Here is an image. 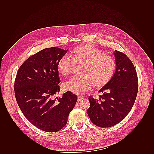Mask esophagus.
Wrapping results in <instances>:
<instances>
[{
	"label": "esophagus",
	"instance_id": "obj_1",
	"mask_svg": "<svg viewBox=\"0 0 154 154\" xmlns=\"http://www.w3.org/2000/svg\"><path fill=\"white\" fill-rule=\"evenodd\" d=\"M83 99H84V97H81V96H78V97H77V100H78V101L82 100Z\"/></svg>",
	"mask_w": 154,
	"mask_h": 154
}]
</instances>
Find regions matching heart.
Wrapping results in <instances>:
<instances>
[{
    "mask_svg": "<svg viewBox=\"0 0 154 154\" xmlns=\"http://www.w3.org/2000/svg\"><path fill=\"white\" fill-rule=\"evenodd\" d=\"M71 60L66 55L61 57L57 67L60 73L68 76L75 65H83L80 70L82 76L75 77L65 81L63 89L75 94H83L93 86L102 88L109 83L116 70V61L104 51L90 45L75 48L71 52Z\"/></svg>",
    "mask_w": 154,
    "mask_h": 154,
    "instance_id": "heart-1",
    "label": "heart"
}]
</instances>
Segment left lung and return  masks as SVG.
<instances>
[{
  "label": "left lung",
  "instance_id": "1",
  "mask_svg": "<svg viewBox=\"0 0 154 154\" xmlns=\"http://www.w3.org/2000/svg\"><path fill=\"white\" fill-rule=\"evenodd\" d=\"M114 54L116 67L112 79L100 89L99 99L89 97L88 116L100 128L111 127L122 121L131 110L138 94V75L132 62L119 51Z\"/></svg>",
  "mask_w": 154,
  "mask_h": 154
}]
</instances>
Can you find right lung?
I'll use <instances>...</instances> for the list:
<instances>
[{"instance_id": "right-lung-1", "label": "right lung", "mask_w": 154, "mask_h": 154, "mask_svg": "<svg viewBox=\"0 0 154 154\" xmlns=\"http://www.w3.org/2000/svg\"><path fill=\"white\" fill-rule=\"evenodd\" d=\"M67 50L45 48L28 57L16 74L14 93L18 105L29 122L38 128L55 132L66 125L77 97L69 91L60 97L57 65Z\"/></svg>"}]
</instances>
